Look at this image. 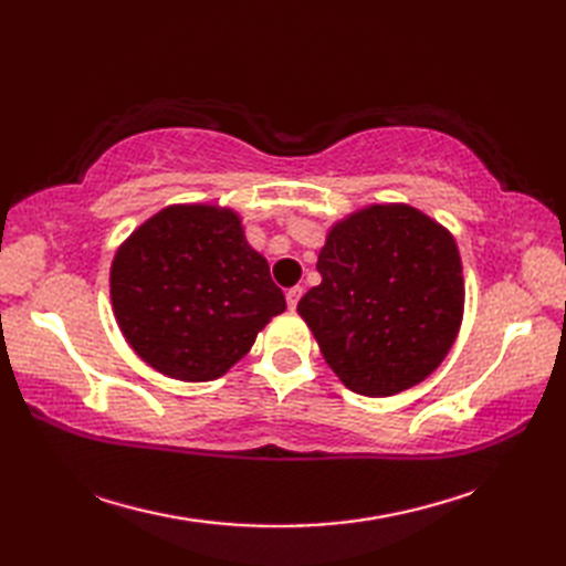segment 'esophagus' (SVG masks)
<instances>
[{
    "instance_id": "obj_1",
    "label": "esophagus",
    "mask_w": 566,
    "mask_h": 566,
    "mask_svg": "<svg viewBox=\"0 0 566 566\" xmlns=\"http://www.w3.org/2000/svg\"><path fill=\"white\" fill-rule=\"evenodd\" d=\"M302 294H304L302 286H292V290L286 292V306H290V308L294 311L296 304H298V298H302Z\"/></svg>"
}]
</instances>
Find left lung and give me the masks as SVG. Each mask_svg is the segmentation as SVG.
Masks as SVG:
<instances>
[{
    "label": "left lung",
    "mask_w": 566,
    "mask_h": 566,
    "mask_svg": "<svg viewBox=\"0 0 566 566\" xmlns=\"http://www.w3.org/2000/svg\"><path fill=\"white\" fill-rule=\"evenodd\" d=\"M321 284L296 311L347 389L394 396L448 357L464 314L460 250L408 203H371L335 223L316 262Z\"/></svg>",
    "instance_id": "left-lung-1"
}]
</instances>
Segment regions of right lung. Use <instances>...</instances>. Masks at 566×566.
Here are the masks:
<instances>
[{
	"instance_id": "right-lung-1",
	"label": "right lung",
	"mask_w": 566,
	"mask_h": 566,
	"mask_svg": "<svg viewBox=\"0 0 566 566\" xmlns=\"http://www.w3.org/2000/svg\"><path fill=\"white\" fill-rule=\"evenodd\" d=\"M109 286L126 343L182 381L226 375L286 308L240 216L216 203H172L150 216L118 245Z\"/></svg>"
}]
</instances>
